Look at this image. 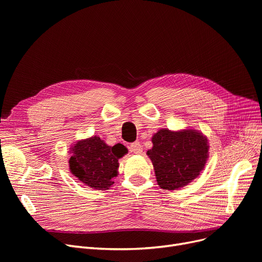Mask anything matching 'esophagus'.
<instances>
[{"label":"esophagus","mask_w":262,"mask_h":262,"mask_svg":"<svg viewBox=\"0 0 262 262\" xmlns=\"http://www.w3.org/2000/svg\"><path fill=\"white\" fill-rule=\"evenodd\" d=\"M129 150L135 154H141L142 153V145L140 144V142H133L129 146H128Z\"/></svg>","instance_id":"1"}]
</instances>
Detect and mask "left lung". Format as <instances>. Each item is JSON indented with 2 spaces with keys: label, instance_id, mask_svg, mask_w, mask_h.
Here are the masks:
<instances>
[{
  "label": "left lung",
  "instance_id": "left-lung-1",
  "mask_svg": "<svg viewBox=\"0 0 262 262\" xmlns=\"http://www.w3.org/2000/svg\"><path fill=\"white\" fill-rule=\"evenodd\" d=\"M147 155L153 162L160 188L176 190L188 185L204 169L208 158V142L196 130L160 129L152 138Z\"/></svg>",
  "mask_w": 262,
  "mask_h": 262
}]
</instances>
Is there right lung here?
<instances>
[{
  "instance_id": "obj_1",
  "label": "right lung",
  "mask_w": 262,
  "mask_h": 262,
  "mask_svg": "<svg viewBox=\"0 0 262 262\" xmlns=\"http://www.w3.org/2000/svg\"><path fill=\"white\" fill-rule=\"evenodd\" d=\"M69 164L72 174L85 185L99 190H107L118 175V160L126 153L124 145H107L100 137H91L77 142L72 147Z\"/></svg>"
}]
</instances>
